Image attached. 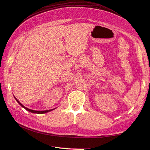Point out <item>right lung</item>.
Wrapping results in <instances>:
<instances>
[{
  "instance_id": "1",
  "label": "right lung",
  "mask_w": 150,
  "mask_h": 150,
  "mask_svg": "<svg viewBox=\"0 0 150 150\" xmlns=\"http://www.w3.org/2000/svg\"><path fill=\"white\" fill-rule=\"evenodd\" d=\"M14 98H15V97H14ZM15 99H16V100L17 101H18V103L22 106V107H23V108H25L26 110H27V111H28L29 112H32V113H35V114H44V113H46V112H50V111H52L53 109H50V110H46V111H35V110H32V109H28V108H26V107H25L23 105H22L20 102L17 100V98H15Z\"/></svg>"
}]
</instances>
